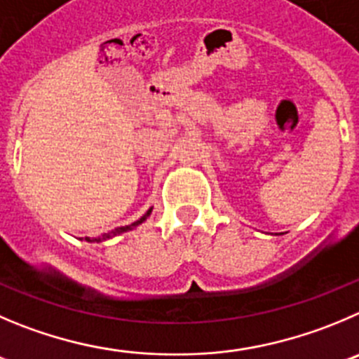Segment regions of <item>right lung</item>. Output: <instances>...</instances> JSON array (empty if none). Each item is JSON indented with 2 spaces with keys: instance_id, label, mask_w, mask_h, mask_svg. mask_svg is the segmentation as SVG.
<instances>
[{
  "instance_id": "1",
  "label": "right lung",
  "mask_w": 359,
  "mask_h": 359,
  "mask_svg": "<svg viewBox=\"0 0 359 359\" xmlns=\"http://www.w3.org/2000/svg\"><path fill=\"white\" fill-rule=\"evenodd\" d=\"M149 213H151V210H148V211H146V215H144V217H141V218H139L137 222H134V224H130V225H123V227H116L114 231H111V233H109V234H102V236H98V238H86V240H88V241H97V243H102V241L109 240V238L116 236V234L126 233V231H130V229L137 227L139 224H142V222H144L146 218L149 217Z\"/></svg>"
}]
</instances>
